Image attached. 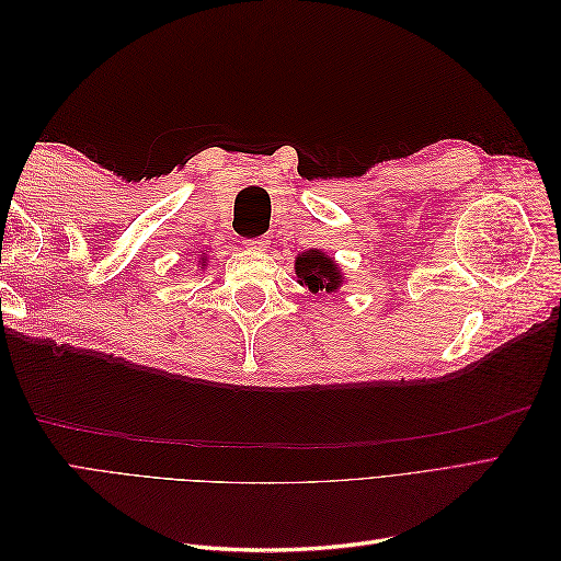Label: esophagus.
Returning a JSON list of instances; mask_svg holds the SVG:
<instances>
[{
    "instance_id": "1",
    "label": "esophagus",
    "mask_w": 561,
    "mask_h": 561,
    "mask_svg": "<svg viewBox=\"0 0 561 561\" xmlns=\"http://www.w3.org/2000/svg\"><path fill=\"white\" fill-rule=\"evenodd\" d=\"M245 245L252 250H266L268 241L266 239H250V241H245Z\"/></svg>"
}]
</instances>
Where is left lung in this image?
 Listing matches in <instances>:
<instances>
[{"instance_id":"8db88e82","label":"left lung","mask_w":561,"mask_h":561,"mask_svg":"<svg viewBox=\"0 0 561 561\" xmlns=\"http://www.w3.org/2000/svg\"><path fill=\"white\" fill-rule=\"evenodd\" d=\"M295 271L299 285H307L311 293H336L344 285L339 264L322 250H307L297 254Z\"/></svg>"}]
</instances>
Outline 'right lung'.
Listing matches in <instances>:
<instances>
[{"instance_id":"add662e5","label":"right lung","mask_w":561,"mask_h":561,"mask_svg":"<svg viewBox=\"0 0 561 561\" xmlns=\"http://www.w3.org/2000/svg\"><path fill=\"white\" fill-rule=\"evenodd\" d=\"M203 254H206V252H203ZM201 266H206V264H201Z\"/></svg>"}]
</instances>
